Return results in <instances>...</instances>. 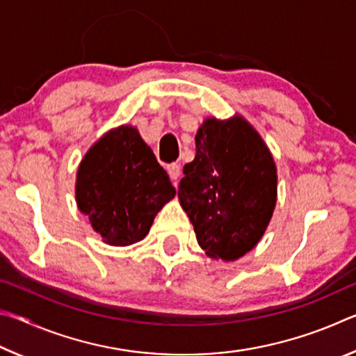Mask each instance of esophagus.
Returning a JSON list of instances; mask_svg holds the SVG:
<instances>
[{
    "label": "esophagus",
    "instance_id": "esophagus-1",
    "mask_svg": "<svg viewBox=\"0 0 356 356\" xmlns=\"http://www.w3.org/2000/svg\"><path fill=\"white\" fill-rule=\"evenodd\" d=\"M180 172H182V168H180V165L172 163V165L168 166V174H170V177L174 180V184H176L179 180Z\"/></svg>",
    "mask_w": 356,
    "mask_h": 356
}]
</instances>
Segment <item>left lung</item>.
Masks as SVG:
<instances>
[{"instance_id": "8db88e82", "label": "left lung", "mask_w": 356, "mask_h": 356, "mask_svg": "<svg viewBox=\"0 0 356 356\" xmlns=\"http://www.w3.org/2000/svg\"><path fill=\"white\" fill-rule=\"evenodd\" d=\"M196 155L184 166L180 206L206 254L234 262L262 238L278 197L273 155L240 114L207 118L195 136Z\"/></svg>"}]
</instances>
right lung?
Returning <instances> with one entry per match:
<instances>
[{"instance_id":"right-lung-1","label":"right lung","mask_w":356,"mask_h":356,"mask_svg":"<svg viewBox=\"0 0 356 356\" xmlns=\"http://www.w3.org/2000/svg\"><path fill=\"white\" fill-rule=\"evenodd\" d=\"M176 196L166 171L129 124L108 130L80 161L75 200L104 243L129 246L149 234L155 215Z\"/></svg>"}]
</instances>
